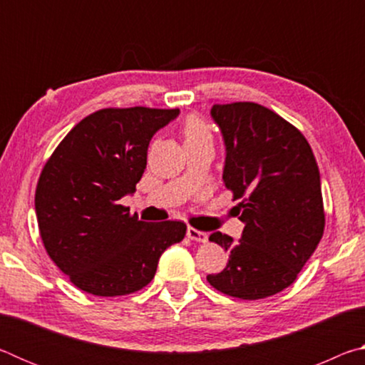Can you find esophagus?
Here are the masks:
<instances>
[{
  "instance_id": "esophagus-1",
  "label": "esophagus",
  "mask_w": 365,
  "mask_h": 365,
  "mask_svg": "<svg viewBox=\"0 0 365 365\" xmlns=\"http://www.w3.org/2000/svg\"><path fill=\"white\" fill-rule=\"evenodd\" d=\"M187 237L190 240H193V242H200V243H206L207 242V233L206 232H201V230H196V228H193V227H188Z\"/></svg>"
}]
</instances>
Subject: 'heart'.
Masks as SVG:
<instances>
[{
    "label": "heart",
    "instance_id": "obj_1",
    "mask_svg": "<svg viewBox=\"0 0 365 365\" xmlns=\"http://www.w3.org/2000/svg\"><path fill=\"white\" fill-rule=\"evenodd\" d=\"M182 137L185 141V146L206 143V141H212L211 128L206 123L205 119L200 115H188L182 123Z\"/></svg>",
    "mask_w": 365,
    "mask_h": 365
}]
</instances>
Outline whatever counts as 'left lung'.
Returning <instances> with one entry per match:
<instances>
[{
    "label": "left lung",
    "instance_id": "left-lung-1",
    "mask_svg": "<svg viewBox=\"0 0 365 365\" xmlns=\"http://www.w3.org/2000/svg\"><path fill=\"white\" fill-rule=\"evenodd\" d=\"M211 115L225 141L224 183L240 201L245 228L238 242L220 232L209 237L228 251V262L207 282L233 298H267L298 279L322 240L316 158L293 123L261 104H214Z\"/></svg>",
    "mask_w": 365,
    "mask_h": 365
}]
</instances>
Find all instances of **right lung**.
<instances>
[{"label": "right lung", "instance_id": "obj_1", "mask_svg": "<svg viewBox=\"0 0 365 365\" xmlns=\"http://www.w3.org/2000/svg\"><path fill=\"white\" fill-rule=\"evenodd\" d=\"M178 109L104 108L66 135L43 168L35 211L43 246L77 288L123 296L153 280L159 257L187 225L148 224L119 205L146 169L148 146Z\"/></svg>", "mask_w": 365, "mask_h": 365}]
</instances>
